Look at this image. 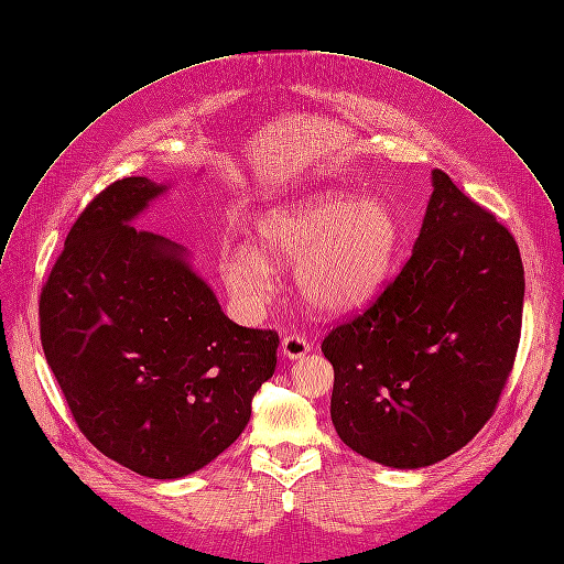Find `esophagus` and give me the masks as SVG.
I'll use <instances>...</instances> for the list:
<instances>
[{"label":"esophagus","instance_id":"1","mask_svg":"<svg viewBox=\"0 0 564 564\" xmlns=\"http://www.w3.org/2000/svg\"><path fill=\"white\" fill-rule=\"evenodd\" d=\"M281 351L285 358L296 360V358H304L311 351V343L306 340V335L302 333H290L283 337L281 343Z\"/></svg>","mask_w":564,"mask_h":564}]
</instances>
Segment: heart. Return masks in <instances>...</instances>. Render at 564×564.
Wrapping results in <instances>:
<instances>
[{
  "mask_svg": "<svg viewBox=\"0 0 564 564\" xmlns=\"http://www.w3.org/2000/svg\"><path fill=\"white\" fill-rule=\"evenodd\" d=\"M397 242L399 224L383 199L324 193L270 210L256 227V249H224L219 274L238 311L256 317L274 294V270L296 262L304 302L322 315H345L377 294Z\"/></svg>",
  "mask_w": 564,
  "mask_h": 564,
  "instance_id": "1",
  "label": "heart"
}]
</instances>
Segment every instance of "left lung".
<instances>
[{
    "label": "left lung",
    "mask_w": 564,
    "mask_h": 564,
    "mask_svg": "<svg viewBox=\"0 0 564 564\" xmlns=\"http://www.w3.org/2000/svg\"><path fill=\"white\" fill-rule=\"evenodd\" d=\"M523 308L514 238L442 170L420 238L373 304L322 343L330 420L356 454L394 469L435 465L492 417Z\"/></svg>",
    "instance_id": "left-lung-1"
}]
</instances>
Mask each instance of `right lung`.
I'll use <instances>...</instances> for the list:
<instances>
[{"label":"right lung","instance_id":"right-lung-1","mask_svg":"<svg viewBox=\"0 0 564 564\" xmlns=\"http://www.w3.org/2000/svg\"><path fill=\"white\" fill-rule=\"evenodd\" d=\"M167 191L127 176L74 221L41 292V340L72 417L147 478H181L229 448L272 379L279 333L221 313L181 245L133 219Z\"/></svg>","mask_w":564,"mask_h":564}]
</instances>
